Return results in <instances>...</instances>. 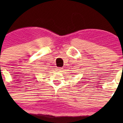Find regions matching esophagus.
Listing matches in <instances>:
<instances>
[{"mask_svg":"<svg viewBox=\"0 0 123 123\" xmlns=\"http://www.w3.org/2000/svg\"><path fill=\"white\" fill-rule=\"evenodd\" d=\"M57 70H58V72H62V68H57Z\"/></svg>","mask_w":123,"mask_h":123,"instance_id":"1","label":"esophagus"}]
</instances>
